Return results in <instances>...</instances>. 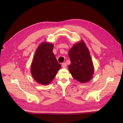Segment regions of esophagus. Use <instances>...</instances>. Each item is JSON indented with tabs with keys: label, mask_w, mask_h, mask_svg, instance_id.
<instances>
[{
	"label": "esophagus",
	"mask_w": 123,
	"mask_h": 123,
	"mask_svg": "<svg viewBox=\"0 0 123 123\" xmlns=\"http://www.w3.org/2000/svg\"><path fill=\"white\" fill-rule=\"evenodd\" d=\"M62 67H63V68H66V67H67V64H66V63H63L62 64Z\"/></svg>",
	"instance_id": "1"
}]
</instances>
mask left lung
<instances>
[{
	"instance_id": "1",
	"label": "left lung",
	"mask_w": 123,
	"mask_h": 123,
	"mask_svg": "<svg viewBox=\"0 0 123 123\" xmlns=\"http://www.w3.org/2000/svg\"><path fill=\"white\" fill-rule=\"evenodd\" d=\"M68 55L71 61L68 67L73 78L82 83L89 81L92 77L94 68L89 51L83 41L74 45Z\"/></svg>"
}]
</instances>
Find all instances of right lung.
<instances>
[{"mask_svg": "<svg viewBox=\"0 0 123 123\" xmlns=\"http://www.w3.org/2000/svg\"><path fill=\"white\" fill-rule=\"evenodd\" d=\"M53 45L41 43L37 49L31 65V72L34 80L42 85L53 80L61 65L53 53Z\"/></svg>", "mask_w": 123, "mask_h": 123, "instance_id": "right-lung-1", "label": "right lung"}]
</instances>
